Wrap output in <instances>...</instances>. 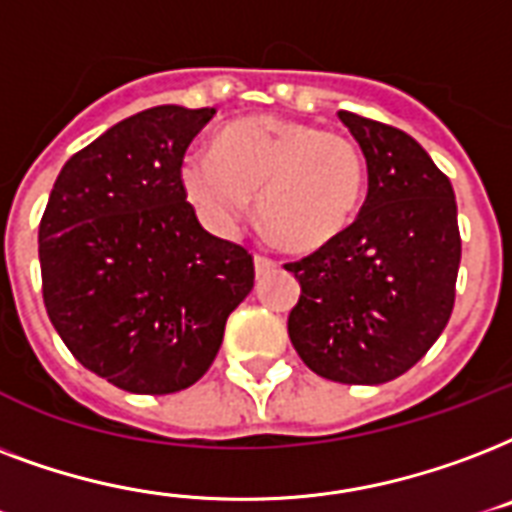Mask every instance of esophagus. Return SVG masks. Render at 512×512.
I'll list each match as a JSON object with an SVG mask.
<instances>
[{
	"label": "esophagus",
	"mask_w": 512,
	"mask_h": 512,
	"mask_svg": "<svg viewBox=\"0 0 512 512\" xmlns=\"http://www.w3.org/2000/svg\"><path fill=\"white\" fill-rule=\"evenodd\" d=\"M253 267H256V277H264L267 272H272L277 264L272 259H267V256H256V259H253Z\"/></svg>",
	"instance_id": "34e87169"
}]
</instances>
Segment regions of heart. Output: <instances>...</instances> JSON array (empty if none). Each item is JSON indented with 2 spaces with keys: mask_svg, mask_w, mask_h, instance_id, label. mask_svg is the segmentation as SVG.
I'll use <instances>...</instances> for the list:
<instances>
[{
  "mask_svg": "<svg viewBox=\"0 0 512 512\" xmlns=\"http://www.w3.org/2000/svg\"><path fill=\"white\" fill-rule=\"evenodd\" d=\"M178 178L216 235H235L259 197V221L288 251L318 253L358 216L366 162L339 130L259 114L221 128L213 154H186Z\"/></svg>",
  "mask_w": 512,
  "mask_h": 512,
  "instance_id": "b5f03b06",
  "label": "heart"
}]
</instances>
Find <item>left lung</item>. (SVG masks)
<instances>
[{
    "instance_id": "8db88e82",
    "label": "left lung",
    "mask_w": 512,
    "mask_h": 512,
    "mask_svg": "<svg viewBox=\"0 0 512 512\" xmlns=\"http://www.w3.org/2000/svg\"><path fill=\"white\" fill-rule=\"evenodd\" d=\"M360 144L368 194L334 245L285 264L299 358L323 379L384 384L422 360L454 310L462 240L451 181L403 130L339 112Z\"/></svg>"
}]
</instances>
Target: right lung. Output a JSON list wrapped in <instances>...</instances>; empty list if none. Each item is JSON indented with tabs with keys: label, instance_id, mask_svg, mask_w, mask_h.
Segmentation results:
<instances>
[{
	"label": "right lung",
	"instance_id": "1",
	"mask_svg": "<svg viewBox=\"0 0 512 512\" xmlns=\"http://www.w3.org/2000/svg\"><path fill=\"white\" fill-rule=\"evenodd\" d=\"M216 109L154 106L61 168L39 224L47 315L71 355L138 395L192 387L251 293L253 259L200 227L181 160Z\"/></svg>",
	"mask_w": 512,
	"mask_h": 512
}]
</instances>
